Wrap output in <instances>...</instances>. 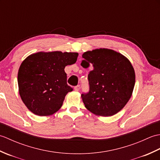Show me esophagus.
Wrapping results in <instances>:
<instances>
[{
    "instance_id": "34e87169",
    "label": "esophagus",
    "mask_w": 160,
    "mask_h": 160,
    "mask_svg": "<svg viewBox=\"0 0 160 160\" xmlns=\"http://www.w3.org/2000/svg\"><path fill=\"white\" fill-rule=\"evenodd\" d=\"M80 89V85H77L74 87V90L76 91H78Z\"/></svg>"
}]
</instances>
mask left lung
<instances>
[{
  "label": "left lung",
  "instance_id": "obj_1",
  "mask_svg": "<svg viewBox=\"0 0 160 160\" xmlns=\"http://www.w3.org/2000/svg\"><path fill=\"white\" fill-rule=\"evenodd\" d=\"M82 56L81 65L91 66L88 74L89 91L82 94L84 106L101 116L116 114L128 102L135 86V71L130 61L108 49L89 51Z\"/></svg>",
  "mask_w": 160,
  "mask_h": 160
}]
</instances>
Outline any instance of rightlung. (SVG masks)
Returning a JSON list of instances; mask_svg holds the SVG:
<instances>
[{"instance_id":"obj_1","label":"right lung","mask_w":160,"mask_h":160,"mask_svg":"<svg viewBox=\"0 0 160 160\" xmlns=\"http://www.w3.org/2000/svg\"><path fill=\"white\" fill-rule=\"evenodd\" d=\"M78 53L38 52L22 62L18 73L19 93L32 113L52 115L62 107L66 95L73 91L67 83L64 68L76 62Z\"/></svg>"}]
</instances>
